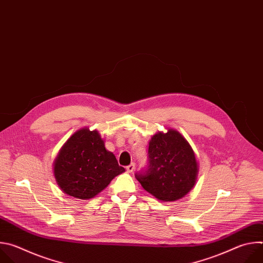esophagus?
<instances>
[{
    "instance_id": "esophagus-1",
    "label": "esophagus",
    "mask_w": 263,
    "mask_h": 263,
    "mask_svg": "<svg viewBox=\"0 0 263 263\" xmlns=\"http://www.w3.org/2000/svg\"><path fill=\"white\" fill-rule=\"evenodd\" d=\"M126 170H127V172H128V173H133V172H134V170H135V163H131V164H129V165L126 167Z\"/></svg>"
}]
</instances>
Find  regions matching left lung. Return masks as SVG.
I'll list each match as a JSON object with an SVG mask.
<instances>
[{
    "label": "left lung",
    "mask_w": 263,
    "mask_h": 263,
    "mask_svg": "<svg viewBox=\"0 0 263 263\" xmlns=\"http://www.w3.org/2000/svg\"><path fill=\"white\" fill-rule=\"evenodd\" d=\"M146 170L135 175L143 190L163 202L189 194L199 172L193 147L178 131L158 132L148 143Z\"/></svg>",
    "instance_id": "1"
}]
</instances>
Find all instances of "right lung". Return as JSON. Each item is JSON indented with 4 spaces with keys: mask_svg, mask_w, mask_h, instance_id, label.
<instances>
[{
    "mask_svg": "<svg viewBox=\"0 0 263 263\" xmlns=\"http://www.w3.org/2000/svg\"><path fill=\"white\" fill-rule=\"evenodd\" d=\"M124 172L114 153L106 149L100 133L87 128L73 133L54 161V176L60 190L81 200L93 198Z\"/></svg>",
    "mask_w": 263,
    "mask_h": 263,
    "instance_id": "right-lung-1",
    "label": "right lung"
}]
</instances>
